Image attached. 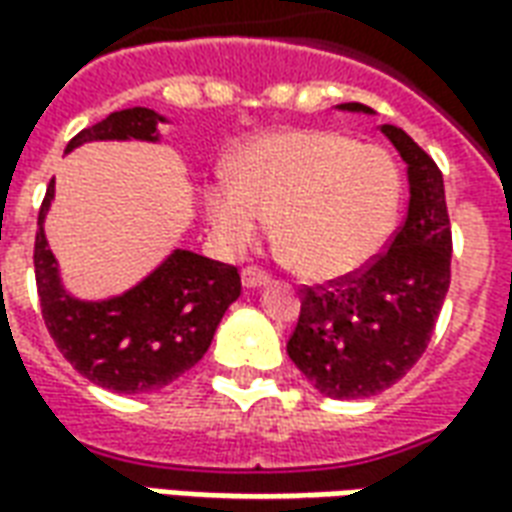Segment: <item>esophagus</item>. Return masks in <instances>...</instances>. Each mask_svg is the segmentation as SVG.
<instances>
[{"mask_svg": "<svg viewBox=\"0 0 512 512\" xmlns=\"http://www.w3.org/2000/svg\"><path fill=\"white\" fill-rule=\"evenodd\" d=\"M241 282H244V288H260V285H266L268 282V274L263 268L249 266L241 271Z\"/></svg>", "mask_w": 512, "mask_h": 512, "instance_id": "obj_1", "label": "esophagus"}]
</instances>
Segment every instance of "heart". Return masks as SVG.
Here are the masks:
<instances>
[{"label":"heart","instance_id":"1","mask_svg":"<svg viewBox=\"0 0 512 512\" xmlns=\"http://www.w3.org/2000/svg\"><path fill=\"white\" fill-rule=\"evenodd\" d=\"M400 172L378 145L323 128L274 131L249 142L235 180L211 189L213 230L244 252L277 219V241L315 279L365 266L392 233Z\"/></svg>","mask_w":512,"mask_h":512}]
</instances>
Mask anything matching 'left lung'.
Instances as JSON below:
<instances>
[{"label":"left lung","mask_w":512,"mask_h":512,"mask_svg":"<svg viewBox=\"0 0 512 512\" xmlns=\"http://www.w3.org/2000/svg\"><path fill=\"white\" fill-rule=\"evenodd\" d=\"M370 112L362 104H340ZM408 164L406 222L384 252L345 277L301 290L288 356L321 395L373 397L425 354L450 288L452 233L436 161L397 126H381Z\"/></svg>","instance_id":"obj_1"}]
</instances>
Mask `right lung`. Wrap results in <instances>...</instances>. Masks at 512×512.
<instances>
[{
  "mask_svg": "<svg viewBox=\"0 0 512 512\" xmlns=\"http://www.w3.org/2000/svg\"><path fill=\"white\" fill-rule=\"evenodd\" d=\"M164 117L134 106L84 128L68 150L93 139H147L156 142ZM54 197L46 189L35 233V282L43 321L60 354L93 384L139 395L172 384L200 362L227 307L241 296L238 268L175 249L136 288L109 301H79L65 293L43 233Z\"/></svg>",
  "mask_w": 512,
  "mask_h": 512,
  "instance_id": "add662e5",
  "label": "right lung"
}]
</instances>
